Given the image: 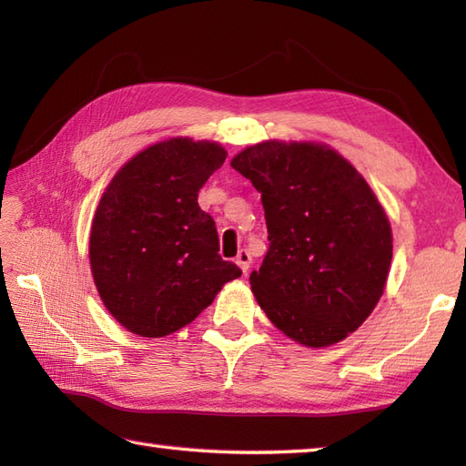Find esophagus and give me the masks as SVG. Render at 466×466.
<instances>
[{"label": "esophagus", "instance_id": "1", "mask_svg": "<svg viewBox=\"0 0 466 466\" xmlns=\"http://www.w3.org/2000/svg\"><path fill=\"white\" fill-rule=\"evenodd\" d=\"M236 264L240 266L244 274L248 272V270H250V264H252V256H250V252L246 250V248H244V250H240V252H238V256H236Z\"/></svg>", "mask_w": 466, "mask_h": 466}]
</instances>
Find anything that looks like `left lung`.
Segmentation results:
<instances>
[{
    "label": "left lung",
    "mask_w": 466,
    "mask_h": 466,
    "mask_svg": "<svg viewBox=\"0 0 466 466\" xmlns=\"http://www.w3.org/2000/svg\"><path fill=\"white\" fill-rule=\"evenodd\" d=\"M260 192L268 252L250 274L270 322L310 349L340 342L380 300L392 232L356 167L312 142H262L230 162Z\"/></svg>",
    "instance_id": "obj_1"
}]
</instances>
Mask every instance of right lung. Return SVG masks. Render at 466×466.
Returning <instances> with one entry per match:
<instances>
[{
	"instance_id": "obj_1",
	"label": "right lung",
	"mask_w": 466,
	"mask_h": 466,
	"mask_svg": "<svg viewBox=\"0 0 466 466\" xmlns=\"http://www.w3.org/2000/svg\"><path fill=\"white\" fill-rule=\"evenodd\" d=\"M226 160L216 142L172 137L146 147L107 184L90 232L100 299L146 339L180 330L242 276L218 254L216 224L198 192Z\"/></svg>"
}]
</instances>
